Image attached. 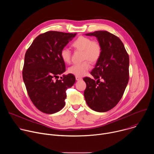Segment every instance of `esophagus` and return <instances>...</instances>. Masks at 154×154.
Here are the masks:
<instances>
[{
	"label": "esophagus",
	"mask_w": 154,
	"mask_h": 154,
	"mask_svg": "<svg viewBox=\"0 0 154 154\" xmlns=\"http://www.w3.org/2000/svg\"><path fill=\"white\" fill-rule=\"evenodd\" d=\"M75 79H76V80H77V81H79V80H81L82 79V77H80L75 76Z\"/></svg>",
	"instance_id": "34e87169"
}]
</instances>
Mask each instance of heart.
I'll return each instance as SVG.
<instances>
[{
    "label": "heart",
    "mask_w": 154,
    "mask_h": 154,
    "mask_svg": "<svg viewBox=\"0 0 154 154\" xmlns=\"http://www.w3.org/2000/svg\"><path fill=\"white\" fill-rule=\"evenodd\" d=\"M72 46L75 51H82V60L85 61L71 66L68 72L75 76H84L91 68L89 61L94 63L99 60L102 54L101 45L89 37L80 36L73 41ZM60 57L64 63L68 64L71 60V52L67 48H63L60 51Z\"/></svg>",
    "instance_id": "heart-1"
}]
</instances>
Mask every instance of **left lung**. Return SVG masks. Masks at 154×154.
<instances>
[{"instance_id": "left-lung-1", "label": "left lung", "mask_w": 154, "mask_h": 154, "mask_svg": "<svg viewBox=\"0 0 154 154\" xmlns=\"http://www.w3.org/2000/svg\"><path fill=\"white\" fill-rule=\"evenodd\" d=\"M86 35L97 38L102 46V54L91 72L97 81L83 78L86 84L85 99L93 110L105 112L118 104L128 84V55L121 40L107 31H96Z\"/></svg>"}]
</instances>
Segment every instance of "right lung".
I'll use <instances>...</instances> for the list:
<instances>
[{
    "label": "right lung",
    "mask_w": 154,
    "mask_h": 154,
    "mask_svg": "<svg viewBox=\"0 0 154 154\" xmlns=\"http://www.w3.org/2000/svg\"><path fill=\"white\" fill-rule=\"evenodd\" d=\"M77 33L49 31L38 35L27 49L23 77L28 95L39 111L57 113L64 106L66 91L75 82L72 74L58 75L66 71L60 51Z\"/></svg>",
    "instance_id": "obj_1"
}]
</instances>
